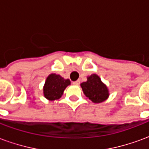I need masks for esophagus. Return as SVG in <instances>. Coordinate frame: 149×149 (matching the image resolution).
<instances>
[{"label":"esophagus","mask_w":149,"mask_h":149,"mask_svg":"<svg viewBox=\"0 0 149 149\" xmlns=\"http://www.w3.org/2000/svg\"><path fill=\"white\" fill-rule=\"evenodd\" d=\"M72 84H75V85H78V84H80V81H73V82H72Z\"/></svg>","instance_id":"34e87169"}]
</instances>
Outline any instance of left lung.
<instances>
[{
    "label": "left lung",
    "mask_w": 149,
    "mask_h": 149,
    "mask_svg": "<svg viewBox=\"0 0 149 149\" xmlns=\"http://www.w3.org/2000/svg\"><path fill=\"white\" fill-rule=\"evenodd\" d=\"M86 82L81 83V88L84 95L94 103H100L109 97V91L106 85L101 82L100 78L96 74L91 75Z\"/></svg>",
    "instance_id": "left-lung-1"
}]
</instances>
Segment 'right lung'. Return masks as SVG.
<instances>
[{"label":"right lung","mask_w":149,"mask_h":149,"mask_svg":"<svg viewBox=\"0 0 149 149\" xmlns=\"http://www.w3.org/2000/svg\"><path fill=\"white\" fill-rule=\"evenodd\" d=\"M70 84V81L65 80L60 75L50 74L47 77L44 86V96L49 100L61 98L65 88Z\"/></svg>","instance_id":"obj_1"}]
</instances>
